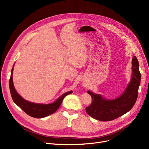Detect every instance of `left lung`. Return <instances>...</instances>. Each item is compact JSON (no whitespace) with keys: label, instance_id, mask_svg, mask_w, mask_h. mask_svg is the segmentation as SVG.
<instances>
[{"label":"left lung","instance_id":"obj_1","mask_svg":"<svg viewBox=\"0 0 149 149\" xmlns=\"http://www.w3.org/2000/svg\"><path fill=\"white\" fill-rule=\"evenodd\" d=\"M132 65L130 80L124 91L118 98L108 100L100 94L87 91L92 97V101L91 104L86 108V111L89 115L101 121H108L118 118L131 110L136 103L141 81L139 63L135 56L132 58Z\"/></svg>","mask_w":149,"mask_h":149}]
</instances>
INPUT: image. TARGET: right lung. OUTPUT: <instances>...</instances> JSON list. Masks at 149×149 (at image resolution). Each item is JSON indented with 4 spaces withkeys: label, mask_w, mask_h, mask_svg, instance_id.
I'll list each match as a JSON object with an SVG mask.
<instances>
[{
    "label": "right lung",
    "mask_w": 149,
    "mask_h": 149,
    "mask_svg": "<svg viewBox=\"0 0 149 149\" xmlns=\"http://www.w3.org/2000/svg\"><path fill=\"white\" fill-rule=\"evenodd\" d=\"M14 66V64L11 69L10 79V90L11 97L15 104H17L22 111H24L28 115L34 117V118H41L54 113L59 108L64 98L73 92V91H71L63 93L54 102L50 104H40L30 102L22 98L14 88L13 80Z\"/></svg>",
    "instance_id": "obj_1"
}]
</instances>
